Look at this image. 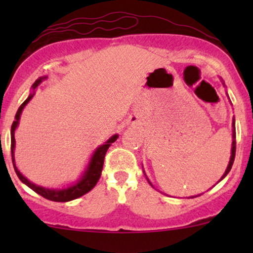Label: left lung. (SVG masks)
I'll list each match as a JSON object with an SVG mask.
<instances>
[{
    "instance_id": "1",
    "label": "left lung",
    "mask_w": 253,
    "mask_h": 253,
    "mask_svg": "<svg viewBox=\"0 0 253 253\" xmlns=\"http://www.w3.org/2000/svg\"><path fill=\"white\" fill-rule=\"evenodd\" d=\"M220 80H221L222 85L226 86L225 85V82H223V81H222V78H220ZM227 96H228V94H227ZM234 157H236V119L233 118V119H232V147H231V157H229V162H228L227 168H226L225 172H223V175L221 176V178H220L219 181H217V183H219L220 181H222V179L225 178L226 176H227V173L229 172V171H231L232 165H233V162H234ZM143 172H144V175L146 176V173H145V170L144 169H143ZM146 179H147V182H149L150 184H151V187H153V184H152V183H151L150 179L147 178V176H146ZM153 188H155V187H153ZM197 196H200V195H197ZM197 196H191V199H193V197H197Z\"/></svg>"
}]
</instances>
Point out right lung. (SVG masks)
Segmentation results:
<instances>
[{
	"label": "right lung",
	"instance_id": "right-lung-1",
	"mask_svg": "<svg viewBox=\"0 0 253 253\" xmlns=\"http://www.w3.org/2000/svg\"><path fill=\"white\" fill-rule=\"evenodd\" d=\"M45 80H47V76H42V77L38 78L36 82L33 83V85H32L31 94L28 95V97L26 98L25 102L20 106L19 109H17L16 115H15V120H14L13 125H11V129H10L11 159H13V165H14V169H15L16 175L20 178V181L24 183V184L27 185V187H30L32 190H34L37 194H39V195L45 197V199L50 200V201L68 202V201H72V200L83 196L84 194L89 193V191L91 190L95 185H96V183L98 182V179H100V177H101V172H102L104 156H106L107 150L109 149L110 145L117 140V139L119 138V135L118 134L112 135L103 145H100V146L95 149L94 152H92L91 157H90L88 164H86L85 169H84L82 173H81L80 178H78L77 181L74 183V184L69 185V187H66V188H62V189H60V188H56V189H54V188L42 187V185H38V184H36V183L31 182L30 179L22 175V173L19 171V169L16 168V164H15V136H14V134H15V130L20 124V118H21L22 110H24L25 107L27 106V103L32 100V97L36 95V89L38 88V85H40L42 81H45Z\"/></svg>",
	"mask_w": 253,
	"mask_h": 253
}]
</instances>
